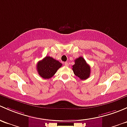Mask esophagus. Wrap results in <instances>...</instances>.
<instances>
[{"mask_svg": "<svg viewBox=\"0 0 127 127\" xmlns=\"http://www.w3.org/2000/svg\"><path fill=\"white\" fill-rule=\"evenodd\" d=\"M65 64V66H68V63L67 62H65V64Z\"/></svg>", "mask_w": 127, "mask_h": 127, "instance_id": "34e87169", "label": "esophagus"}]
</instances>
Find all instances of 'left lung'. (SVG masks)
<instances>
[{
  "instance_id": "8db88e82",
  "label": "left lung",
  "mask_w": 127,
  "mask_h": 127,
  "mask_svg": "<svg viewBox=\"0 0 127 127\" xmlns=\"http://www.w3.org/2000/svg\"><path fill=\"white\" fill-rule=\"evenodd\" d=\"M75 64L73 65L72 69L74 74L81 80L89 78L91 74V66L87 64L83 57H79L74 61Z\"/></svg>"
}]
</instances>
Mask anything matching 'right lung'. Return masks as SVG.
Instances as JSON below:
<instances>
[{"label":"right lung","instance_id":"add662e5","mask_svg":"<svg viewBox=\"0 0 127 127\" xmlns=\"http://www.w3.org/2000/svg\"><path fill=\"white\" fill-rule=\"evenodd\" d=\"M62 64L53 57L46 56L39 61L36 65V69L39 75L43 79H48L52 78Z\"/></svg>","mask_w":127,"mask_h":127}]
</instances>
